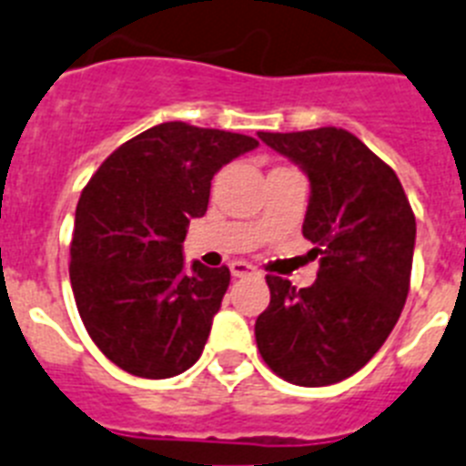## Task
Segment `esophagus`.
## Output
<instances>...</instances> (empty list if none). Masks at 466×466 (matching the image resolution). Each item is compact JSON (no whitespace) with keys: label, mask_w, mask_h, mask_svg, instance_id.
<instances>
[{"label":"esophagus","mask_w":466,"mask_h":466,"mask_svg":"<svg viewBox=\"0 0 466 466\" xmlns=\"http://www.w3.org/2000/svg\"><path fill=\"white\" fill-rule=\"evenodd\" d=\"M229 272H232L234 279H244V277H250V274H256V267L248 265V262L237 260L229 265Z\"/></svg>","instance_id":"esophagus-1"}]
</instances>
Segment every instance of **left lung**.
I'll list each match as a JSON object with an SVG mask.
<instances>
[{
	"label": "left lung",
	"instance_id": "8db88e82",
	"mask_svg": "<svg viewBox=\"0 0 466 466\" xmlns=\"http://www.w3.org/2000/svg\"><path fill=\"white\" fill-rule=\"evenodd\" d=\"M258 137L309 177L302 234L321 256L307 289L267 277L272 298L256 321L258 350L279 378L326 387L361 370L401 317L415 216L396 173L345 128Z\"/></svg>",
	"mask_w": 466,
	"mask_h": 466
}]
</instances>
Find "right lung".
Masks as SVG:
<instances>
[{
  "instance_id": "obj_1",
  "label": "right lung",
  "mask_w": 466,
  "mask_h": 466,
  "mask_svg": "<svg viewBox=\"0 0 466 466\" xmlns=\"http://www.w3.org/2000/svg\"><path fill=\"white\" fill-rule=\"evenodd\" d=\"M256 147L241 133L166 121L115 149L84 187L72 293L91 339L121 370L164 380L201 356L229 269L199 260L185 269V234L208 208L213 176Z\"/></svg>"
}]
</instances>
